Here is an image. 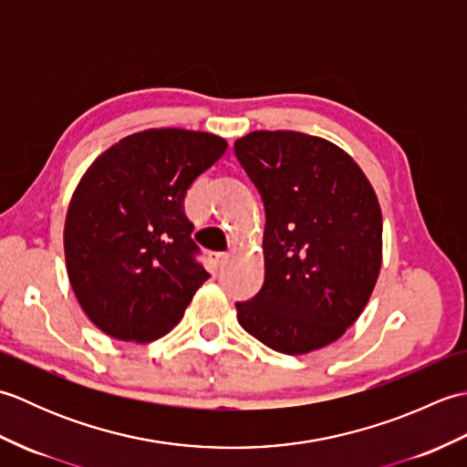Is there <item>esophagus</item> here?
Here are the masks:
<instances>
[{"instance_id": "34e87169", "label": "esophagus", "mask_w": 467, "mask_h": 467, "mask_svg": "<svg viewBox=\"0 0 467 467\" xmlns=\"http://www.w3.org/2000/svg\"><path fill=\"white\" fill-rule=\"evenodd\" d=\"M211 261H213L216 266H223V265H226V261H228V253L214 251V253H211Z\"/></svg>"}]
</instances>
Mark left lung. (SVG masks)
<instances>
[{"instance_id":"left-lung-1","label":"left lung","mask_w":467,"mask_h":467,"mask_svg":"<svg viewBox=\"0 0 467 467\" xmlns=\"http://www.w3.org/2000/svg\"><path fill=\"white\" fill-rule=\"evenodd\" d=\"M234 154L265 204V283L236 303L246 333L301 355L339 339L381 269V208L339 146L293 130L251 132Z\"/></svg>"}]
</instances>
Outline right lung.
Returning a JSON list of instances; mask_svg holds the SVG:
<instances>
[{
	"instance_id": "right-lung-1",
	"label": "right lung",
	"mask_w": 467,
	"mask_h": 467,
	"mask_svg": "<svg viewBox=\"0 0 467 467\" xmlns=\"http://www.w3.org/2000/svg\"><path fill=\"white\" fill-rule=\"evenodd\" d=\"M224 152L214 134L154 128L88 168L67 206L64 251L76 299L98 329L144 343L182 319L211 276L184 196Z\"/></svg>"
}]
</instances>
